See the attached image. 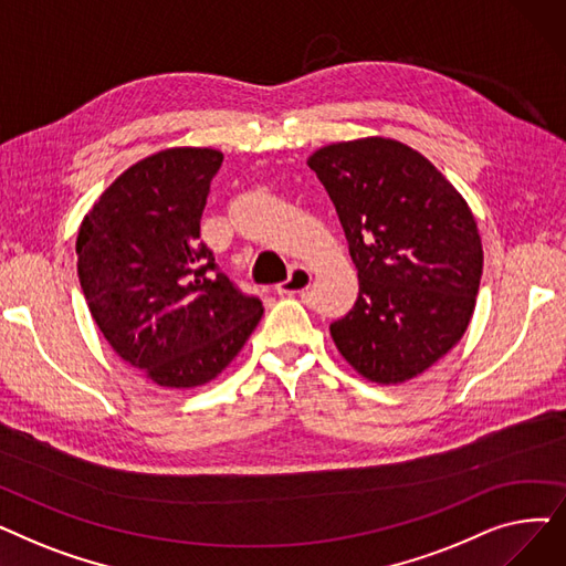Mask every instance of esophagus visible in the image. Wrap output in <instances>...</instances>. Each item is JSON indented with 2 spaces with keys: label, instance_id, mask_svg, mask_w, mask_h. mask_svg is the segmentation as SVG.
<instances>
[{
  "label": "esophagus",
  "instance_id": "34e87169",
  "mask_svg": "<svg viewBox=\"0 0 566 566\" xmlns=\"http://www.w3.org/2000/svg\"><path fill=\"white\" fill-rule=\"evenodd\" d=\"M310 286H312V273L303 265H295L289 280L277 284V293L280 295H298V293H305Z\"/></svg>",
  "mask_w": 566,
  "mask_h": 566
}]
</instances>
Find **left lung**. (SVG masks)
I'll list each match as a JSON object with an SVG mask.
<instances>
[{"instance_id":"8db88e82","label":"left lung","mask_w":566,"mask_h":566,"mask_svg":"<svg viewBox=\"0 0 566 566\" xmlns=\"http://www.w3.org/2000/svg\"><path fill=\"white\" fill-rule=\"evenodd\" d=\"M328 190L360 293L331 325L363 378L397 385L424 374L468 331L484 268L468 201L431 160L390 137L321 146L307 158Z\"/></svg>"}]
</instances>
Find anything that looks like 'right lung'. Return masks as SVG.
I'll return each instance as SVG.
<instances>
[{
	"label": "right lung",
	"instance_id": "add662e5",
	"mask_svg": "<svg viewBox=\"0 0 566 566\" xmlns=\"http://www.w3.org/2000/svg\"><path fill=\"white\" fill-rule=\"evenodd\" d=\"M222 154L174 146L103 190L82 218L77 277L118 358L171 390L218 378L263 316L199 243V220Z\"/></svg>",
	"mask_w": 566,
	"mask_h": 566
}]
</instances>
